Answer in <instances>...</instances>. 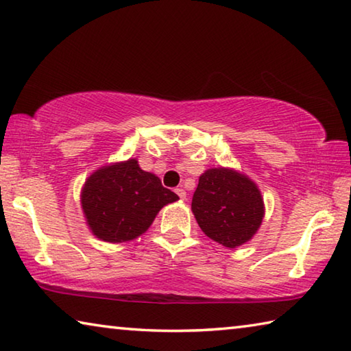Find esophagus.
I'll return each instance as SVG.
<instances>
[{"label": "esophagus", "mask_w": 351, "mask_h": 351, "mask_svg": "<svg viewBox=\"0 0 351 351\" xmlns=\"http://www.w3.org/2000/svg\"><path fill=\"white\" fill-rule=\"evenodd\" d=\"M175 192H176V195L181 197V199H186V190L184 189H175Z\"/></svg>", "instance_id": "obj_1"}]
</instances>
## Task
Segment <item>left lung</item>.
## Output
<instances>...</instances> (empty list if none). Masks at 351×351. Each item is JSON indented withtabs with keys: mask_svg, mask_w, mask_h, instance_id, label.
<instances>
[{
	"mask_svg": "<svg viewBox=\"0 0 351 351\" xmlns=\"http://www.w3.org/2000/svg\"><path fill=\"white\" fill-rule=\"evenodd\" d=\"M192 210L208 238L234 248L256 233L264 218V201L247 176L228 169H210L199 176Z\"/></svg>",
	"mask_w": 351,
	"mask_h": 351,
	"instance_id": "8db88e82",
	"label": "left lung"
}]
</instances>
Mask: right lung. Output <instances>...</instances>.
<instances>
[{"label": "right lung", "mask_w": 351, "mask_h": 351, "mask_svg": "<svg viewBox=\"0 0 351 351\" xmlns=\"http://www.w3.org/2000/svg\"><path fill=\"white\" fill-rule=\"evenodd\" d=\"M180 199L159 178L141 170L136 159L107 165L84 184L81 204L93 234L123 242L143 234L165 204Z\"/></svg>", "instance_id": "add662e5"}]
</instances>
